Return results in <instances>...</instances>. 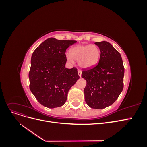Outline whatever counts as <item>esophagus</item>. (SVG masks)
<instances>
[{"mask_svg":"<svg viewBox=\"0 0 147 147\" xmlns=\"http://www.w3.org/2000/svg\"><path fill=\"white\" fill-rule=\"evenodd\" d=\"M78 75H79V77H82V71L78 70Z\"/></svg>","mask_w":147,"mask_h":147,"instance_id":"1","label":"esophagus"}]
</instances>
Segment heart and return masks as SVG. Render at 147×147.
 Listing matches in <instances>:
<instances>
[{
	"label": "heart",
	"instance_id": "heart-1",
	"mask_svg": "<svg viewBox=\"0 0 147 147\" xmlns=\"http://www.w3.org/2000/svg\"><path fill=\"white\" fill-rule=\"evenodd\" d=\"M100 50L94 45H79L71 48L70 54H66V58L71 63L78 61L82 69H88L94 67L99 61Z\"/></svg>",
	"mask_w": 147,
	"mask_h": 147
}]
</instances>
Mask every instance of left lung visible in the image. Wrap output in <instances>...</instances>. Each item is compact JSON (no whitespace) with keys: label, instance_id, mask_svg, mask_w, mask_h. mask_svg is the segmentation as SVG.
Here are the masks:
<instances>
[{"label":"left lung","instance_id":"8db88e82","mask_svg":"<svg viewBox=\"0 0 147 147\" xmlns=\"http://www.w3.org/2000/svg\"><path fill=\"white\" fill-rule=\"evenodd\" d=\"M100 50L98 64L84 70V100L91 108L102 109L113 104L123 90L124 68L120 53L107 42H96Z\"/></svg>","mask_w":147,"mask_h":147}]
</instances>
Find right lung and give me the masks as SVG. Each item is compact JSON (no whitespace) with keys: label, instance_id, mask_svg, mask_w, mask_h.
Instances as JSON below:
<instances>
[{"label":"right lung","instance_id":"1","mask_svg":"<svg viewBox=\"0 0 147 147\" xmlns=\"http://www.w3.org/2000/svg\"><path fill=\"white\" fill-rule=\"evenodd\" d=\"M76 42L49 38L32 53L29 74L30 90L46 107L63 105L69 90L80 78L76 68H65L66 50Z\"/></svg>","mask_w":147,"mask_h":147}]
</instances>
